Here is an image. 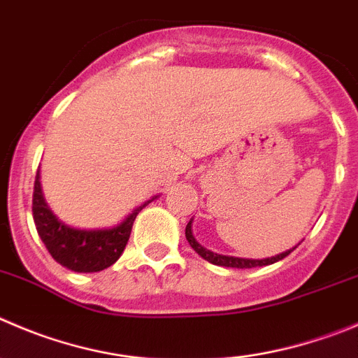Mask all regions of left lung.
Segmentation results:
<instances>
[{
    "label": "left lung",
    "instance_id": "8db88e82",
    "mask_svg": "<svg viewBox=\"0 0 358 358\" xmlns=\"http://www.w3.org/2000/svg\"><path fill=\"white\" fill-rule=\"evenodd\" d=\"M192 223L193 220H189V223L186 224V239H188L189 246L193 248V250L196 251V253L200 255V257L203 258V260L210 262V264L214 265H221V267H234V268H253V267H264V265H271V264H275V262L283 260L285 257H288V255L292 253V251L295 250V248L299 246H294L290 248V250L283 251V253L275 255V257H268V258H239V257H228V255H220V253H214V251L207 250V248H203L202 244H199V241L193 237V230H192Z\"/></svg>",
    "mask_w": 358,
    "mask_h": 358
}]
</instances>
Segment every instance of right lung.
Returning <instances> with one entry per match:
<instances>
[{
    "mask_svg": "<svg viewBox=\"0 0 358 358\" xmlns=\"http://www.w3.org/2000/svg\"><path fill=\"white\" fill-rule=\"evenodd\" d=\"M156 196L131 210L121 223L108 228H75L57 220L47 206L40 185V169L36 172L33 189V220L40 239L49 250L50 257L73 272H100L119 260L130 239L131 227L137 214Z\"/></svg>",
    "mask_w": 358,
    "mask_h": 358,
    "instance_id": "right-lung-1",
    "label": "right lung"
}]
</instances>
